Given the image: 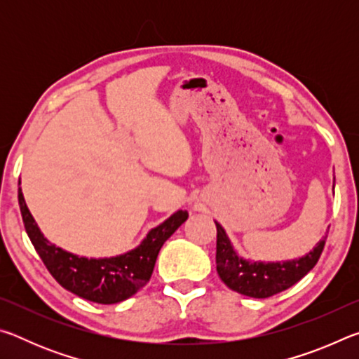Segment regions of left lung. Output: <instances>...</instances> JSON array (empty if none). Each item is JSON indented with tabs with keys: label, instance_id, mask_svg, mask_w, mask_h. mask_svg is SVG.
<instances>
[{
	"label": "left lung",
	"instance_id": "obj_1",
	"mask_svg": "<svg viewBox=\"0 0 359 359\" xmlns=\"http://www.w3.org/2000/svg\"><path fill=\"white\" fill-rule=\"evenodd\" d=\"M217 226V272L223 283L233 291L257 299L274 296L288 290L313 269L321 252L326 236L311 252L301 258L288 261H250L242 258L231 244L226 231L218 222ZM330 229V228H327Z\"/></svg>",
	"mask_w": 359,
	"mask_h": 359
}]
</instances>
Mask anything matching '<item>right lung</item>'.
I'll use <instances>...</instances> for the list:
<instances>
[{
  "instance_id": "right-lung-1",
  "label": "right lung",
  "mask_w": 359,
  "mask_h": 359,
  "mask_svg": "<svg viewBox=\"0 0 359 359\" xmlns=\"http://www.w3.org/2000/svg\"><path fill=\"white\" fill-rule=\"evenodd\" d=\"M19 205L28 238L53 278L71 293L98 304H117L136 294L150 280L163 244L188 218L187 210H177L151 228L133 250L117 257L87 258L66 252L44 238L27 208L20 187Z\"/></svg>"
}]
</instances>
